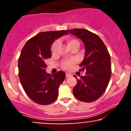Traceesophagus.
I'll return each mask as SVG.
<instances>
[{
	"label": "esophagus",
	"mask_w": 131,
	"mask_h": 131,
	"mask_svg": "<svg viewBox=\"0 0 131 131\" xmlns=\"http://www.w3.org/2000/svg\"><path fill=\"white\" fill-rule=\"evenodd\" d=\"M72 76V75L70 74V73H66V77H67V78L70 77V76Z\"/></svg>",
	"instance_id": "34e87169"
}]
</instances>
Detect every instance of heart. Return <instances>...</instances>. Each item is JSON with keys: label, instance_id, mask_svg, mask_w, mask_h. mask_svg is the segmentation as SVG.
<instances>
[{"label": "heart", "instance_id": "heart-1", "mask_svg": "<svg viewBox=\"0 0 131 131\" xmlns=\"http://www.w3.org/2000/svg\"><path fill=\"white\" fill-rule=\"evenodd\" d=\"M66 42H67L68 46H69V47L70 49H72L73 47H79V42H78V40L76 39L72 38V37H67L65 39ZM58 41H55L52 43V46H51V52L52 53H55L57 52V49H58ZM76 61L74 59H70V60H67L64 61L62 63V68L64 70H68V69H70L73 64L76 63Z\"/></svg>", "mask_w": 131, "mask_h": 131}]
</instances>
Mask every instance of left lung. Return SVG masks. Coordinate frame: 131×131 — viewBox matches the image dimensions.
<instances>
[{"mask_svg":"<svg viewBox=\"0 0 131 131\" xmlns=\"http://www.w3.org/2000/svg\"><path fill=\"white\" fill-rule=\"evenodd\" d=\"M79 37L85 46V55L79 66L81 71L86 70L85 76H74L77 84L73 92L78 100L92 102L100 98L108 85L112 74L110 55L107 48L97 34L85 29L67 30Z\"/></svg>","mask_w":131,"mask_h":131,"instance_id":"8db88e82","label":"left lung"}]
</instances>
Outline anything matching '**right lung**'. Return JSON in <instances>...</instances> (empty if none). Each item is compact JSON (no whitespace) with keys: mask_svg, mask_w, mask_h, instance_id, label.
Wrapping results in <instances>:
<instances>
[{"mask_svg":"<svg viewBox=\"0 0 131 131\" xmlns=\"http://www.w3.org/2000/svg\"><path fill=\"white\" fill-rule=\"evenodd\" d=\"M68 34L64 30L40 32L23 48L18 59L19 80L27 95L38 104H50L58 97V88L66 74L61 71L53 75L47 73L46 60L52 57V43Z\"/></svg>","mask_w":131,"mask_h":131,"instance_id":"right-lung-1","label":"right lung"}]
</instances>
